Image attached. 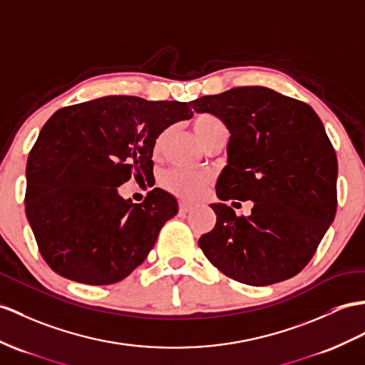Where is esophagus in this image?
<instances>
[{"label":"esophagus","mask_w":365,"mask_h":365,"mask_svg":"<svg viewBox=\"0 0 365 365\" xmlns=\"http://www.w3.org/2000/svg\"><path fill=\"white\" fill-rule=\"evenodd\" d=\"M192 209H193L192 204H189V202H184V201H181V202H180V212H181V213H189Z\"/></svg>","instance_id":"esophagus-1"}]
</instances>
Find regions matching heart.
<instances>
[{
	"mask_svg": "<svg viewBox=\"0 0 365 365\" xmlns=\"http://www.w3.org/2000/svg\"><path fill=\"white\" fill-rule=\"evenodd\" d=\"M192 125H193L195 135H197V138L202 144V142L206 140L213 131L220 127H223V123H221V120L215 118L213 114L202 113L193 119ZM161 184L164 189L178 195V197H181L184 200H193L200 197L201 192L206 189L207 176L201 173H189V172L176 170L175 168V170H168L167 173L163 175Z\"/></svg>",
	"mask_w": 365,
	"mask_h": 365,
	"instance_id": "heart-1",
	"label": "heart"
}]
</instances>
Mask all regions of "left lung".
Listing matches in <instances>:
<instances>
[{
	"label": "left lung",
	"instance_id": "left-lung-1",
	"mask_svg": "<svg viewBox=\"0 0 365 365\" xmlns=\"http://www.w3.org/2000/svg\"><path fill=\"white\" fill-rule=\"evenodd\" d=\"M230 133L217 197L251 200V215L225 202L198 245L227 277L266 287L294 277L314 255L336 215L337 159L324 123L305 102L264 86L232 88L190 102Z\"/></svg>",
	"mask_w": 365,
	"mask_h": 365
}]
</instances>
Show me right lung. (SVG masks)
Listing matches in <instances>:
<instances>
[{
    "label": "right lung",
    "instance_id": "obj_1",
    "mask_svg": "<svg viewBox=\"0 0 365 365\" xmlns=\"http://www.w3.org/2000/svg\"><path fill=\"white\" fill-rule=\"evenodd\" d=\"M192 115L185 102L133 96H106L52 114L28 158L24 200L52 271L86 285H111L147 259L178 201L153 189L136 204L119 187L133 176H152L158 136Z\"/></svg>",
    "mask_w": 365,
    "mask_h": 365
}]
</instances>
